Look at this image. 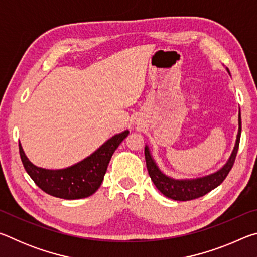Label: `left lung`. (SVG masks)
<instances>
[{"instance_id": "8db88e82", "label": "left lung", "mask_w": 257, "mask_h": 257, "mask_svg": "<svg viewBox=\"0 0 257 257\" xmlns=\"http://www.w3.org/2000/svg\"><path fill=\"white\" fill-rule=\"evenodd\" d=\"M228 73L230 75V71L228 68ZM240 135H241V115H240V108H239L238 113V134L236 137V142H234V146L232 149L231 154H230L227 162L223 164L222 168L215 172L210 173L207 176L198 177V178H190V179H176L170 176L165 175V173L159 168L158 163L154 160L152 152L150 150L149 145H145V160H146V167L149 170V175L151 177L152 181L161 193L168 198H171L173 201H191V199L202 197L211 190L216 188L217 186L222 184V181L228 176V173L231 170L234 159H236L239 142H240Z\"/></svg>"}]
</instances>
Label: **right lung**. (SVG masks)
<instances>
[{
    "label": "right lung",
    "mask_w": 257,
    "mask_h": 257,
    "mask_svg": "<svg viewBox=\"0 0 257 257\" xmlns=\"http://www.w3.org/2000/svg\"><path fill=\"white\" fill-rule=\"evenodd\" d=\"M128 134L129 130L115 134L80 162L55 170L30 162L20 142L19 153L25 170L46 194L63 199H79L90 196L101 187L113 153Z\"/></svg>",
    "instance_id": "1"
}]
</instances>
